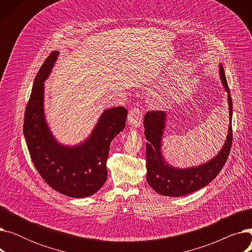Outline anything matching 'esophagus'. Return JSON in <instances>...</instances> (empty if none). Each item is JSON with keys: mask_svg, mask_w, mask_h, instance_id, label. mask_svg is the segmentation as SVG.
I'll list each match as a JSON object with an SVG mask.
<instances>
[{"mask_svg": "<svg viewBox=\"0 0 252 252\" xmlns=\"http://www.w3.org/2000/svg\"><path fill=\"white\" fill-rule=\"evenodd\" d=\"M143 118V109L140 107V106H134L131 107L129 112H128V117L127 121L130 126H133L135 127L139 126L141 125Z\"/></svg>", "mask_w": 252, "mask_h": 252, "instance_id": "obj_1", "label": "esophagus"}]
</instances>
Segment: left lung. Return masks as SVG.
Segmentation results:
<instances>
[{
	"mask_svg": "<svg viewBox=\"0 0 252 252\" xmlns=\"http://www.w3.org/2000/svg\"><path fill=\"white\" fill-rule=\"evenodd\" d=\"M221 83L228 92L230 125L227 140L222 149L210 161L196 167L180 169L171 167L164 162L160 152L161 137L165 124V113L163 111H148L144 117L145 138L146 143V166L147 182L150 186L161 195L179 197L195 192L213 181L226 163L231 151L233 142L232 114L233 103L230 89L222 66L220 65Z\"/></svg>",
	"mask_w": 252,
	"mask_h": 252,
	"instance_id": "1",
	"label": "left lung"
}]
</instances>
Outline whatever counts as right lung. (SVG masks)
Listing matches in <instances>:
<instances>
[{"label":"right lung","instance_id":"1","mask_svg":"<svg viewBox=\"0 0 252 252\" xmlns=\"http://www.w3.org/2000/svg\"><path fill=\"white\" fill-rule=\"evenodd\" d=\"M58 51L52 52L39 68L24 113L23 133L37 173L51 188L69 197L95 194L107 179L110 143L125 128L127 110H105L93 133L76 147H64L53 138L44 115V82Z\"/></svg>","mask_w":252,"mask_h":252}]
</instances>
